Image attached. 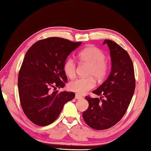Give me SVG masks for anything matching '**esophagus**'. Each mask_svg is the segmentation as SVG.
Listing matches in <instances>:
<instances>
[{
  "label": "esophagus",
  "mask_w": 151,
  "mask_h": 151,
  "mask_svg": "<svg viewBox=\"0 0 151 151\" xmlns=\"http://www.w3.org/2000/svg\"><path fill=\"white\" fill-rule=\"evenodd\" d=\"M83 98V96H81V95H79V94H75V99H82Z\"/></svg>",
  "instance_id": "obj_1"
}]
</instances>
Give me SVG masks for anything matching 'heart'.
Segmentation results:
<instances>
[{
  "mask_svg": "<svg viewBox=\"0 0 151 151\" xmlns=\"http://www.w3.org/2000/svg\"><path fill=\"white\" fill-rule=\"evenodd\" d=\"M78 57L82 63L88 64L90 67L88 76H94L98 81L105 77L109 69V61L105 58V54L100 48L89 46L78 53ZM63 71L69 78H74L76 73V64L73 58H68L63 65ZM95 86L93 77L81 78L71 81L68 84V88L78 94H84Z\"/></svg>",
  "mask_w": 151,
  "mask_h": 151,
  "instance_id": "heart-1",
  "label": "heart"
}]
</instances>
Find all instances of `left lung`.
<instances>
[{
    "mask_svg": "<svg viewBox=\"0 0 151 151\" xmlns=\"http://www.w3.org/2000/svg\"><path fill=\"white\" fill-rule=\"evenodd\" d=\"M111 57L108 78L93 93L101 98L85 97L88 107L83 112L85 122L92 129L105 130L121 121L131 103L135 88L134 66L129 55L115 42L105 39Z\"/></svg>",
    "mask_w": 151,
    "mask_h": 151,
    "instance_id": "1",
    "label": "left lung"
}]
</instances>
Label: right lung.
Segmentation results:
<instances>
[{
  "mask_svg": "<svg viewBox=\"0 0 151 151\" xmlns=\"http://www.w3.org/2000/svg\"><path fill=\"white\" fill-rule=\"evenodd\" d=\"M81 44L49 37L36 42L27 50L19 70L18 88L22 111L34 124L52 123L65 104L75 98L73 92L55 90L65 86L68 79L63 71L64 63Z\"/></svg>",
  "mask_w": 151,
  "mask_h": 151,
  "instance_id": "add662e5",
  "label": "right lung"
}]
</instances>
